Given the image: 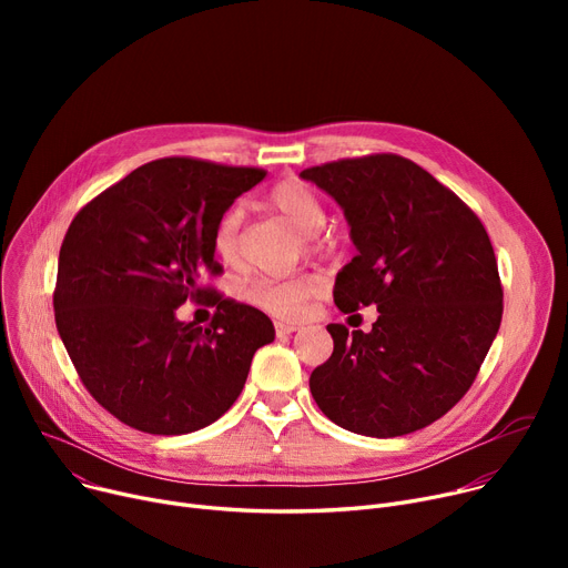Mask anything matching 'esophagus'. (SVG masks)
Listing matches in <instances>:
<instances>
[{
	"instance_id": "esophagus-1",
	"label": "esophagus",
	"mask_w": 568,
	"mask_h": 568,
	"mask_svg": "<svg viewBox=\"0 0 568 568\" xmlns=\"http://www.w3.org/2000/svg\"><path fill=\"white\" fill-rule=\"evenodd\" d=\"M302 324H294V322H276V334L278 336H287V334H294L300 332Z\"/></svg>"
}]
</instances>
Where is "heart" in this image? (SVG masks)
I'll return each instance as SVG.
<instances>
[{
    "label": "heart",
    "instance_id": "heart-1",
    "mask_svg": "<svg viewBox=\"0 0 568 568\" xmlns=\"http://www.w3.org/2000/svg\"><path fill=\"white\" fill-rule=\"evenodd\" d=\"M266 204L281 214L296 232L306 236V244L311 251H324L326 242L315 236L324 223L326 212L320 197L302 182H281L266 195ZM242 212L230 209V212L216 223L212 248L223 264H236L239 260V230H242ZM322 292V278L304 274L292 278H257L253 281L244 296L246 302L268 315H276L281 320H294L306 311V304Z\"/></svg>",
    "mask_w": 568,
    "mask_h": 568
}]
</instances>
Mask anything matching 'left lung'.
<instances>
[{
    "label": "left lung",
    "instance_id": "1",
    "mask_svg": "<svg viewBox=\"0 0 568 568\" xmlns=\"http://www.w3.org/2000/svg\"><path fill=\"white\" fill-rule=\"evenodd\" d=\"M343 209L356 248L334 285L343 313L377 306L368 334L326 324L334 354L311 375L329 419L398 437L449 412L471 386L501 322L486 227L416 163L375 154L300 174Z\"/></svg>",
    "mask_w": 568,
    "mask_h": 568
}]
</instances>
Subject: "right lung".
Returning a JSON list of instances; mask_svg holds the SVG:
<instances>
[{
	"label": "right lung",
	"mask_w": 568,
	"mask_h": 568,
	"mask_svg": "<svg viewBox=\"0 0 568 568\" xmlns=\"http://www.w3.org/2000/svg\"><path fill=\"white\" fill-rule=\"evenodd\" d=\"M255 168L152 161L82 206L57 264L54 322L87 386L119 422L152 435L200 430L242 394L253 354L276 329L262 311L200 287L219 274L212 236ZM209 295L213 324L175 320Z\"/></svg>",
	"instance_id": "add662e5"
}]
</instances>
